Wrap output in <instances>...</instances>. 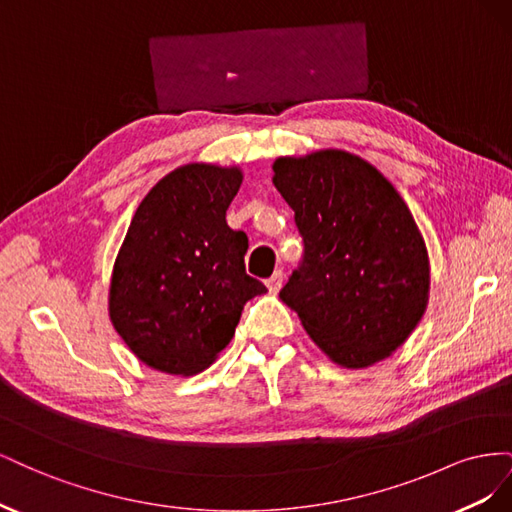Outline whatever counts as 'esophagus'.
Wrapping results in <instances>:
<instances>
[{
  "mask_svg": "<svg viewBox=\"0 0 512 512\" xmlns=\"http://www.w3.org/2000/svg\"><path fill=\"white\" fill-rule=\"evenodd\" d=\"M282 284H284V271L277 269V271L269 277V280H267V288H269L271 292H277V290L282 288Z\"/></svg>",
  "mask_w": 512,
  "mask_h": 512,
  "instance_id": "1",
  "label": "esophagus"
}]
</instances>
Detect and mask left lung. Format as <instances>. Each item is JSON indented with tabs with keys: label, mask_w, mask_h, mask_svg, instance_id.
Listing matches in <instances>:
<instances>
[{
	"label": "left lung",
	"mask_w": 512,
	"mask_h": 512,
	"mask_svg": "<svg viewBox=\"0 0 512 512\" xmlns=\"http://www.w3.org/2000/svg\"><path fill=\"white\" fill-rule=\"evenodd\" d=\"M273 183L294 211L303 260L280 299L337 365L386 359L429 299L425 241L378 168L342 149L277 158Z\"/></svg>",
	"instance_id": "obj_1"
}]
</instances>
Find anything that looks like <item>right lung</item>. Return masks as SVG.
Here are the masks:
<instances>
[{
  "instance_id": "obj_1",
  "label": "right lung",
  "mask_w": 512,
  "mask_h": 512,
  "mask_svg": "<svg viewBox=\"0 0 512 512\" xmlns=\"http://www.w3.org/2000/svg\"><path fill=\"white\" fill-rule=\"evenodd\" d=\"M239 168L185 164L138 205L117 254L108 314L145 365L173 376L207 369L265 284L245 273L247 235L226 224Z\"/></svg>"
}]
</instances>
